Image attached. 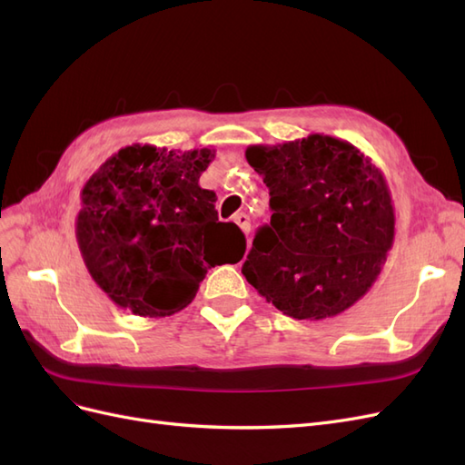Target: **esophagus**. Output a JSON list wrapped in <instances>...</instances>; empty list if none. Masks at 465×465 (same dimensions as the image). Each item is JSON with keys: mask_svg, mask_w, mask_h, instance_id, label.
I'll return each instance as SVG.
<instances>
[{"mask_svg": "<svg viewBox=\"0 0 465 465\" xmlns=\"http://www.w3.org/2000/svg\"><path fill=\"white\" fill-rule=\"evenodd\" d=\"M232 219H234V223L238 224V227L242 229V232H244V234H250L252 224H250V217H248L246 213H236Z\"/></svg>", "mask_w": 465, "mask_h": 465, "instance_id": "1", "label": "esophagus"}]
</instances>
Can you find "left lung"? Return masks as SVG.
<instances>
[{"instance_id": "obj_1", "label": "left lung", "mask_w": 465, "mask_h": 465, "mask_svg": "<svg viewBox=\"0 0 465 465\" xmlns=\"http://www.w3.org/2000/svg\"><path fill=\"white\" fill-rule=\"evenodd\" d=\"M246 161L270 188L273 211L242 263L248 283L297 320L347 311L372 287L393 244L382 173L357 147L322 134L250 145Z\"/></svg>"}]
</instances>
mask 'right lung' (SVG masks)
I'll use <instances>...</instances> for the list:
<instances>
[{
    "label": "right lung",
    "instance_id": "add662e5",
    "mask_svg": "<svg viewBox=\"0 0 465 465\" xmlns=\"http://www.w3.org/2000/svg\"><path fill=\"white\" fill-rule=\"evenodd\" d=\"M215 151L130 145L81 192L75 234L94 283L137 316H171L192 302L207 270L241 262L246 238L221 223L200 186Z\"/></svg>",
    "mask_w": 465,
    "mask_h": 465
}]
</instances>
